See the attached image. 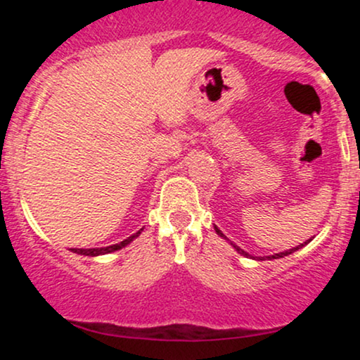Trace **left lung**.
I'll list each match as a JSON object with an SVG mask.
<instances>
[{
    "instance_id": "left-lung-1",
    "label": "left lung",
    "mask_w": 360,
    "mask_h": 360,
    "mask_svg": "<svg viewBox=\"0 0 360 360\" xmlns=\"http://www.w3.org/2000/svg\"><path fill=\"white\" fill-rule=\"evenodd\" d=\"M214 230H217V233H218V235H220V237H223V238H226V237H225V235H223V233H221V230H220V229H217V226H214ZM309 240H311V238H309ZM309 240H308V242H309ZM308 242H304V243H308ZM304 243H301V245H298V247H292V249H289V250H286V252H279V254H274V255H271V257H269V259H279V257H284V255H289V254H292V252H296V250H298V249H301V247H303V245H304ZM232 245L235 247V249H237V252H238V254H242V255H249V254H247V252H245V250L238 249V247H237V245H235V243H232Z\"/></svg>"
}]
</instances>
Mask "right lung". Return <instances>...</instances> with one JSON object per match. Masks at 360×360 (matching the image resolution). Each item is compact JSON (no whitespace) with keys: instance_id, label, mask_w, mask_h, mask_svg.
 <instances>
[{"instance_id":"right-lung-1","label":"right lung","mask_w":360,"mask_h":360,"mask_svg":"<svg viewBox=\"0 0 360 360\" xmlns=\"http://www.w3.org/2000/svg\"><path fill=\"white\" fill-rule=\"evenodd\" d=\"M140 232H142V230H139L137 233H134L131 237L125 238L123 242L115 243V245H110V247H100V249H71V250L76 252V254H81V255H89V257H94V255H101V254H110V252L120 250V249H123L125 245H128V243L134 240L135 237H139Z\"/></svg>"}]
</instances>
